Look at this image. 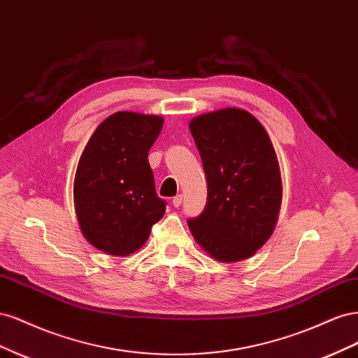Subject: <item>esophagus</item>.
Instances as JSON below:
<instances>
[{"mask_svg": "<svg viewBox=\"0 0 358 358\" xmlns=\"http://www.w3.org/2000/svg\"><path fill=\"white\" fill-rule=\"evenodd\" d=\"M182 200H183V197L179 194V196H176L175 199H173V206H175V208H179V206L182 204Z\"/></svg>", "mask_w": 358, "mask_h": 358, "instance_id": "obj_1", "label": "esophagus"}]
</instances>
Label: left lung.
<instances>
[{
    "label": "left lung",
    "instance_id": "8db88e82",
    "mask_svg": "<svg viewBox=\"0 0 358 358\" xmlns=\"http://www.w3.org/2000/svg\"><path fill=\"white\" fill-rule=\"evenodd\" d=\"M189 129L208 180L191 233L218 262L249 258L272 236L282 200L273 145L251 113L233 107L194 117Z\"/></svg>",
    "mask_w": 358,
    "mask_h": 358
}]
</instances>
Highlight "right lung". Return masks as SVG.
Masks as SVG:
<instances>
[{"label": "right lung", "mask_w": 358, "mask_h": 358, "mask_svg": "<svg viewBox=\"0 0 358 358\" xmlns=\"http://www.w3.org/2000/svg\"><path fill=\"white\" fill-rule=\"evenodd\" d=\"M162 117L117 112L96 127L74 178V204L86 241L112 255L133 254L166 210L148 154Z\"/></svg>", "instance_id": "right-lung-1"}]
</instances>
